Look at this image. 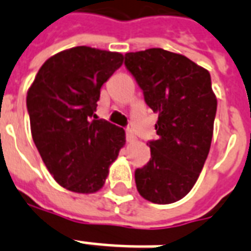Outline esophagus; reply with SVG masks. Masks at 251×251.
Instances as JSON below:
<instances>
[{
  "label": "esophagus",
  "instance_id": "34e87169",
  "mask_svg": "<svg viewBox=\"0 0 251 251\" xmlns=\"http://www.w3.org/2000/svg\"><path fill=\"white\" fill-rule=\"evenodd\" d=\"M126 141L129 142V143H131V142L135 141V137H134L133 131H131L130 129L126 130Z\"/></svg>",
  "mask_w": 251,
  "mask_h": 251
}]
</instances>
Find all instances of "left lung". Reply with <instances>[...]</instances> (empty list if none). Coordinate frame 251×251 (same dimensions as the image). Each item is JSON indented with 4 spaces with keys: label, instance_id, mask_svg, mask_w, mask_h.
<instances>
[{
    "label": "left lung",
    "instance_id": "1",
    "mask_svg": "<svg viewBox=\"0 0 251 251\" xmlns=\"http://www.w3.org/2000/svg\"><path fill=\"white\" fill-rule=\"evenodd\" d=\"M125 66L159 114L151 159L135 171L139 194L157 204L182 199L197 182L210 152L218 100L210 73L187 57L151 48L126 53Z\"/></svg>",
    "mask_w": 251,
    "mask_h": 251
}]
</instances>
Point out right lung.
Masks as SVG:
<instances>
[{
  "label": "right lung",
  "instance_id": "1",
  "mask_svg": "<svg viewBox=\"0 0 251 251\" xmlns=\"http://www.w3.org/2000/svg\"><path fill=\"white\" fill-rule=\"evenodd\" d=\"M121 53L75 47L45 61L27 92L31 134L56 182L79 194L100 190L125 146V130L94 113Z\"/></svg>",
  "mask_w": 251,
  "mask_h": 251
}]
</instances>
